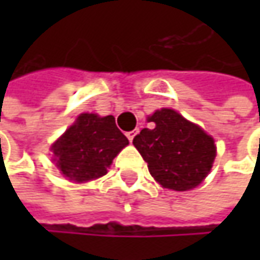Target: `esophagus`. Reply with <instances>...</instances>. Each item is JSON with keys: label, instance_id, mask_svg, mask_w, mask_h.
I'll list each match as a JSON object with an SVG mask.
<instances>
[{"label": "esophagus", "instance_id": "esophagus-1", "mask_svg": "<svg viewBox=\"0 0 260 260\" xmlns=\"http://www.w3.org/2000/svg\"><path fill=\"white\" fill-rule=\"evenodd\" d=\"M137 132H139V130L136 128V130H132V132H128V133H127V137H128V140H130V142H133V139H135V136L137 135Z\"/></svg>", "mask_w": 260, "mask_h": 260}]
</instances>
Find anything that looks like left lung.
Segmentation results:
<instances>
[{
  "mask_svg": "<svg viewBox=\"0 0 260 260\" xmlns=\"http://www.w3.org/2000/svg\"><path fill=\"white\" fill-rule=\"evenodd\" d=\"M133 145L164 188L188 191L201 184L215 159L214 139L171 108L156 110Z\"/></svg>",
  "mask_w": 260,
  "mask_h": 260,
  "instance_id": "1",
  "label": "left lung"
}]
</instances>
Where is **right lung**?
<instances>
[{"label":"right lung","instance_id":"1","mask_svg":"<svg viewBox=\"0 0 260 260\" xmlns=\"http://www.w3.org/2000/svg\"><path fill=\"white\" fill-rule=\"evenodd\" d=\"M127 145L113 115L85 113L52 145L53 162L69 181L86 182L107 174L113 159Z\"/></svg>","mask_w":260,"mask_h":260}]
</instances>
